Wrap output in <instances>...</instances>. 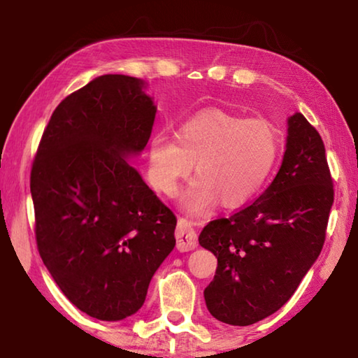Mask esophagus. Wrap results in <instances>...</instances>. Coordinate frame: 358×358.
<instances>
[{"label": "esophagus", "mask_w": 358, "mask_h": 358, "mask_svg": "<svg viewBox=\"0 0 358 358\" xmlns=\"http://www.w3.org/2000/svg\"><path fill=\"white\" fill-rule=\"evenodd\" d=\"M175 237H177V248L178 251L186 252L192 251L197 248V235L196 230L192 227V222L185 220V217H180L177 232H175Z\"/></svg>", "instance_id": "obj_1"}]
</instances>
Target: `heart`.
I'll return each mask as SVG.
<instances>
[{
    "label": "heart",
    "instance_id": "b5f03b06",
    "mask_svg": "<svg viewBox=\"0 0 358 358\" xmlns=\"http://www.w3.org/2000/svg\"><path fill=\"white\" fill-rule=\"evenodd\" d=\"M281 153V134L265 118H248L224 108H207L187 118L177 137L157 132L150 142V178L172 197L189 177L197 178L180 201L192 217H203L217 203L238 208L257 196Z\"/></svg>",
    "mask_w": 358,
    "mask_h": 358
}]
</instances>
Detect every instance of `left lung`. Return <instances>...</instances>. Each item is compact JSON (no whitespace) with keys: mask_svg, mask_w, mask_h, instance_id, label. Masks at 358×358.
Listing matches in <instances>:
<instances>
[{"mask_svg":"<svg viewBox=\"0 0 358 358\" xmlns=\"http://www.w3.org/2000/svg\"><path fill=\"white\" fill-rule=\"evenodd\" d=\"M331 205L324 142L295 112L287 118L286 151L271 185L250 207L208 222L199 235L217 259L203 290L211 316L245 327L280 310L322 251Z\"/></svg>","mask_w":358,"mask_h":358,"instance_id":"obj_1","label":"left lung"}]
</instances>
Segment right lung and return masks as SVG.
I'll return each instance as SVG.
<instances>
[{
    "label": "right lung",
    "mask_w": 358,
    "mask_h": 358,
    "mask_svg": "<svg viewBox=\"0 0 358 358\" xmlns=\"http://www.w3.org/2000/svg\"><path fill=\"white\" fill-rule=\"evenodd\" d=\"M142 78L106 74L59 102L31 169L36 241L78 310L123 320L175 248L177 217L129 164L147 147L156 106Z\"/></svg>",
    "instance_id": "1"
}]
</instances>
